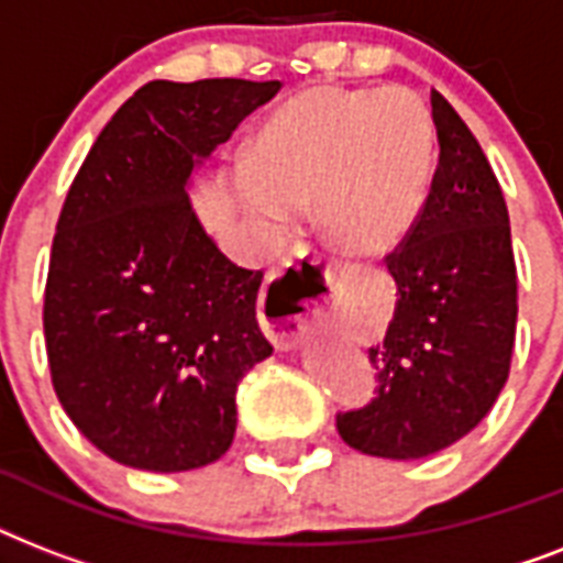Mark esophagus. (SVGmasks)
<instances>
[{
	"instance_id": "34e87169",
	"label": "esophagus",
	"mask_w": 563,
	"mask_h": 563,
	"mask_svg": "<svg viewBox=\"0 0 563 563\" xmlns=\"http://www.w3.org/2000/svg\"><path fill=\"white\" fill-rule=\"evenodd\" d=\"M303 254L312 256V260H324V263L330 260L324 251H300L298 256ZM260 321L277 347H291L309 330L307 300L295 298L291 283L280 272H272L265 277V286L260 291Z\"/></svg>"
}]
</instances>
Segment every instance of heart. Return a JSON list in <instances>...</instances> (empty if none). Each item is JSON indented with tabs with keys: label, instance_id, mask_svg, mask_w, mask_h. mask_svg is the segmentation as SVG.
I'll list each match as a JSON object with an SVG mask.
<instances>
[{
	"label": "heart",
	"instance_id": "b5f03b06",
	"mask_svg": "<svg viewBox=\"0 0 563 563\" xmlns=\"http://www.w3.org/2000/svg\"><path fill=\"white\" fill-rule=\"evenodd\" d=\"M435 125L406 87L318 84L256 128L233 189L247 219L280 233L312 203L335 245L385 251L418 219L432 178Z\"/></svg>",
	"mask_w": 563,
	"mask_h": 563
}]
</instances>
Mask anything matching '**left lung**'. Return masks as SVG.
I'll return each mask as SVG.
<instances>
[{"instance_id": "obj_1", "label": "left lung", "mask_w": 563, "mask_h": 563, "mask_svg": "<svg viewBox=\"0 0 563 563\" xmlns=\"http://www.w3.org/2000/svg\"><path fill=\"white\" fill-rule=\"evenodd\" d=\"M438 166L418 219L385 268L397 303L368 351L376 397L339 411L344 444L383 459H423L455 444L497 402L517 333V265L508 207L488 157L432 90Z\"/></svg>"}]
</instances>
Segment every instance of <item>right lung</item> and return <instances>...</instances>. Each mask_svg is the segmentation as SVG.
<instances>
[{"label": "right lung", "instance_id": "add662e5", "mask_svg": "<svg viewBox=\"0 0 563 563\" xmlns=\"http://www.w3.org/2000/svg\"><path fill=\"white\" fill-rule=\"evenodd\" d=\"M277 90L148 81L66 192L43 300L48 371L69 420L113 462L178 473L233 444L236 385L274 351L256 318L263 272L221 254L184 187Z\"/></svg>", "mask_w": 563, "mask_h": 563}]
</instances>
